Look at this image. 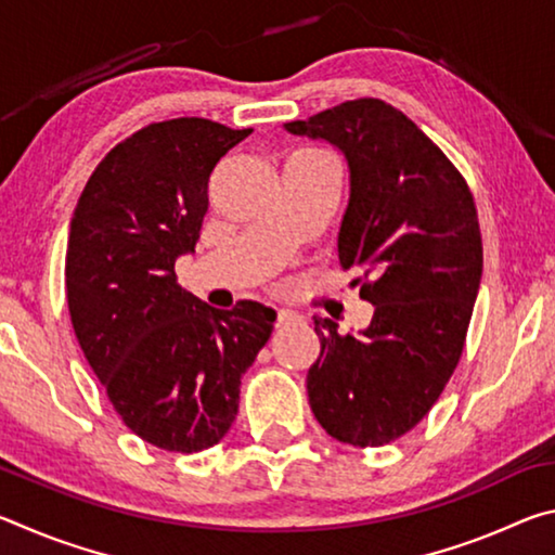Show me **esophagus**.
<instances>
[{"instance_id":"esophagus-1","label":"esophagus","mask_w":555,"mask_h":555,"mask_svg":"<svg viewBox=\"0 0 555 555\" xmlns=\"http://www.w3.org/2000/svg\"><path fill=\"white\" fill-rule=\"evenodd\" d=\"M300 318L296 313H288V311H279L276 313V327H288V325H296Z\"/></svg>"}]
</instances>
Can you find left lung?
<instances>
[{
  "instance_id": "left-lung-1",
  "label": "left lung",
  "mask_w": 555,
  "mask_h": 555,
  "mask_svg": "<svg viewBox=\"0 0 555 555\" xmlns=\"http://www.w3.org/2000/svg\"><path fill=\"white\" fill-rule=\"evenodd\" d=\"M335 144L350 166L337 251L374 306L362 335L315 318L321 357L308 370L318 424L340 443L377 448L434 409L463 354L482 279V234L469 185L401 109L357 98L286 121Z\"/></svg>"
}]
</instances>
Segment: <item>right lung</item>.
Returning <instances> with one entry per match:
<instances>
[{
  "mask_svg": "<svg viewBox=\"0 0 555 555\" xmlns=\"http://www.w3.org/2000/svg\"><path fill=\"white\" fill-rule=\"evenodd\" d=\"M249 134L203 117L152 121L102 158L70 220L75 337L125 426L171 453L220 443L242 374L274 331V308L218 311L173 269L201 237L212 168Z\"/></svg>",
  "mask_w": 555,
  "mask_h": 555,
  "instance_id": "right-lung-1",
  "label": "right lung"
}]
</instances>
